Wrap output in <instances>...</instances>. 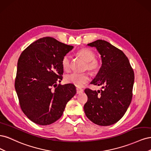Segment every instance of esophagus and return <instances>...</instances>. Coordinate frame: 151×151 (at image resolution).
I'll return each instance as SVG.
<instances>
[{
  "mask_svg": "<svg viewBox=\"0 0 151 151\" xmlns=\"http://www.w3.org/2000/svg\"><path fill=\"white\" fill-rule=\"evenodd\" d=\"M76 91H77V94H80V93L83 92V89L77 88H76Z\"/></svg>",
  "mask_w": 151,
  "mask_h": 151,
  "instance_id": "34e87169",
  "label": "esophagus"
}]
</instances>
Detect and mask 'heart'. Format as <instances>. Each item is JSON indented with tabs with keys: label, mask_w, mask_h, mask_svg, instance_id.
Instances as JSON below:
<instances>
[{
	"label": "heart",
	"mask_w": 151,
	"mask_h": 151,
	"mask_svg": "<svg viewBox=\"0 0 151 151\" xmlns=\"http://www.w3.org/2000/svg\"><path fill=\"white\" fill-rule=\"evenodd\" d=\"M77 55L81 57L87 62L86 65V69L91 72L97 71L100 66L99 62L95 58V53L93 51L89 48H83L77 52ZM62 65L63 70L68 71L70 68V56L65 55L62 60ZM65 80L67 83H70L74 86L82 88L90 80V77L88 73L73 72L65 76Z\"/></svg>",
	"instance_id": "obj_1"
}]
</instances>
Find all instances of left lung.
I'll return each instance as SVG.
<instances>
[{
	"label": "left lung",
	"mask_w": 151,
	"mask_h": 151,
	"mask_svg": "<svg viewBox=\"0 0 151 151\" xmlns=\"http://www.w3.org/2000/svg\"><path fill=\"white\" fill-rule=\"evenodd\" d=\"M88 45L96 48L102 61L91 84L102 86L103 89H85L88 99L84 104V112L95 124L109 126L119 121L129 106L134 72L124 53L109 42L98 40Z\"/></svg>",
	"instance_id": "1"
}]
</instances>
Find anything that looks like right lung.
Masks as SVG:
<instances>
[{
    "label": "right lung",
    "mask_w": 151,
    "mask_h": 151,
    "mask_svg": "<svg viewBox=\"0 0 151 151\" xmlns=\"http://www.w3.org/2000/svg\"><path fill=\"white\" fill-rule=\"evenodd\" d=\"M73 48L44 37L29 45L18 59L16 91L22 111L36 124L58 120L76 93L74 84H57L62 80V58Z\"/></svg>",
    "instance_id": "add662e5"
}]
</instances>
